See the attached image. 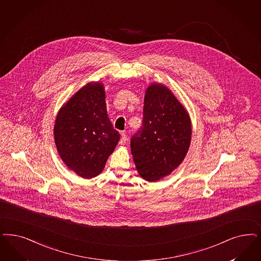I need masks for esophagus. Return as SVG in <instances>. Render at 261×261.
I'll list each match as a JSON object with an SVG mask.
<instances>
[{
	"label": "esophagus",
	"instance_id": "esophagus-1",
	"mask_svg": "<svg viewBox=\"0 0 261 261\" xmlns=\"http://www.w3.org/2000/svg\"><path fill=\"white\" fill-rule=\"evenodd\" d=\"M126 143H127V137H126L125 133L122 132V133H121V139H120V141H119V144H125Z\"/></svg>",
	"mask_w": 261,
	"mask_h": 261
}]
</instances>
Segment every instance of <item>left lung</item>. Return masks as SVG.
Listing matches in <instances>:
<instances>
[{
	"label": "left lung",
	"mask_w": 261,
	"mask_h": 261,
	"mask_svg": "<svg viewBox=\"0 0 261 261\" xmlns=\"http://www.w3.org/2000/svg\"><path fill=\"white\" fill-rule=\"evenodd\" d=\"M143 126L131 139L136 169L144 180L155 182L171 174L189 150V113L167 86L152 83L144 94Z\"/></svg>",
	"instance_id": "1"
}]
</instances>
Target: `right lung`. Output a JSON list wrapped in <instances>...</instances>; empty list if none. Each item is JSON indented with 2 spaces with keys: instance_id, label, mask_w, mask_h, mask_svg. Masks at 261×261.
Listing matches in <instances>:
<instances>
[{
  "instance_id": "1",
  "label": "right lung",
  "mask_w": 261,
  "mask_h": 261,
  "mask_svg": "<svg viewBox=\"0 0 261 261\" xmlns=\"http://www.w3.org/2000/svg\"><path fill=\"white\" fill-rule=\"evenodd\" d=\"M105 96L101 82H90L63 104L55 120V144L61 159L87 179L102 172L120 138L108 117Z\"/></svg>"
}]
</instances>
